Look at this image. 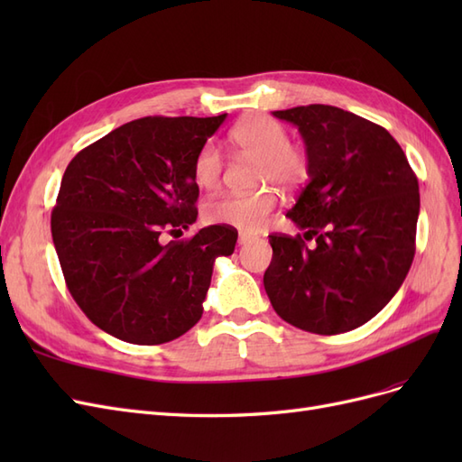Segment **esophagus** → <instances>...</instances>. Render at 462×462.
<instances>
[{
  "mask_svg": "<svg viewBox=\"0 0 462 462\" xmlns=\"http://www.w3.org/2000/svg\"><path fill=\"white\" fill-rule=\"evenodd\" d=\"M253 241V235H248V233H239V246H245L246 243H250Z\"/></svg>",
  "mask_w": 462,
  "mask_h": 462,
  "instance_id": "obj_1",
  "label": "esophagus"
}]
</instances>
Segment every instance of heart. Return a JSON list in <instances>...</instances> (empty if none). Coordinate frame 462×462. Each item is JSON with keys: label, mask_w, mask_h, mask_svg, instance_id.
Returning <instances> with one entry per match:
<instances>
[{"label": "heart", "mask_w": 462, "mask_h": 462, "mask_svg": "<svg viewBox=\"0 0 462 462\" xmlns=\"http://www.w3.org/2000/svg\"><path fill=\"white\" fill-rule=\"evenodd\" d=\"M231 143L246 156L260 162L258 185H273L282 190L299 189L310 171L309 156L291 146V136L282 123L268 116H254L236 125ZM223 173V156L214 143H206L192 162V175L199 187L216 189ZM277 206L273 190L256 194H223L209 200L204 217L209 223L241 231H258L270 221Z\"/></svg>", "instance_id": "obj_1"}]
</instances>
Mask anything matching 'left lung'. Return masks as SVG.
Wrapping results in <instances>:
<instances>
[{
  "instance_id": "1",
  "label": "left lung",
  "mask_w": 462,
  "mask_h": 462,
  "mask_svg": "<svg viewBox=\"0 0 462 462\" xmlns=\"http://www.w3.org/2000/svg\"><path fill=\"white\" fill-rule=\"evenodd\" d=\"M273 116L299 129L310 171L287 212L304 235H270L265 292L291 326L351 331L393 299L411 270L418 179L395 138L351 111L312 104Z\"/></svg>"
}]
</instances>
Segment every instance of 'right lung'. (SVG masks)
Instances as JSON below:
<instances>
[{
  "label": "right lung",
  "instance_id": "1",
  "mask_svg": "<svg viewBox=\"0 0 462 462\" xmlns=\"http://www.w3.org/2000/svg\"><path fill=\"white\" fill-rule=\"evenodd\" d=\"M227 114L143 117L80 150L67 165L51 212L65 283L94 326L134 345H162L202 318L217 256L236 231L197 221L192 162Z\"/></svg>",
  "mask_w": 462,
  "mask_h": 462
}]
</instances>
